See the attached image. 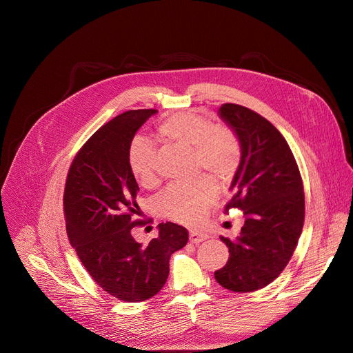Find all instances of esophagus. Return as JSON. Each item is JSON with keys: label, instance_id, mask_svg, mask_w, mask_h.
<instances>
[{"label": "esophagus", "instance_id": "1", "mask_svg": "<svg viewBox=\"0 0 353 353\" xmlns=\"http://www.w3.org/2000/svg\"><path fill=\"white\" fill-rule=\"evenodd\" d=\"M208 239V234L204 233V232H199V230H191L190 232V241L191 243H201Z\"/></svg>", "mask_w": 353, "mask_h": 353}]
</instances>
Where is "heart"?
<instances>
[{
	"label": "heart",
	"instance_id": "b5f03b06",
	"mask_svg": "<svg viewBox=\"0 0 353 353\" xmlns=\"http://www.w3.org/2000/svg\"><path fill=\"white\" fill-rule=\"evenodd\" d=\"M159 134L170 143L192 150L196 169L211 173L219 181H229L241 159V143L236 131L226 124H212L192 110L173 113L159 125ZM128 165L134 179L145 187L157 181V150L143 138L132 141ZM218 188L212 179L201 177L190 185H172L158 199V211L168 219L194 225L214 204Z\"/></svg>",
	"mask_w": 353,
	"mask_h": 353
}]
</instances>
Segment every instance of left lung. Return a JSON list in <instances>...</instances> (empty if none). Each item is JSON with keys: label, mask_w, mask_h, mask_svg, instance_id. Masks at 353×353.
Listing matches in <instances>:
<instances>
[{"label": "left lung", "mask_w": 353, "mask_h": 353, "mask_svg": "<svg viewBox=\"0 0 353 353\" xmlns=\"http://www.w3.org/2000/svg\"><path fill=\"white\" fill-rule=\"evenodd\" d=\"M218 114L241 143L225 212L241 210L244 225L234 240L219 236L230 256L215 279L233 292H253L278 278L293 254L305 222L303 183L286 139L267 119L234 103Z\"/></svg>", "instance_id": "obj_1"}]
</instances>
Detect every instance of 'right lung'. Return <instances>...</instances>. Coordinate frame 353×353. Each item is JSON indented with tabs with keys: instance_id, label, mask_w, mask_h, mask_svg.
<instances>
[{
	"instance_id": "obj_1",
	"label": "right lung",
	"mask_w": 353,
	"mask_h": 353,
	"mask_svg": "<svg viewBox=\"0 0 353 353\" xmlns=\"http://www.w3.org/2000/svg\"><path fill=\"white\" fill-rule=\"evenodd\" d=\"M158 110L125 112L99 128L77 154L65 183L64 214L71 245L92 279L124 301L155 296L169 276V260L188 241L185 228L158 225V237L138 243L131 230L139 187L128 150L141 125Z\"/></svg>"
}]
</instances>
